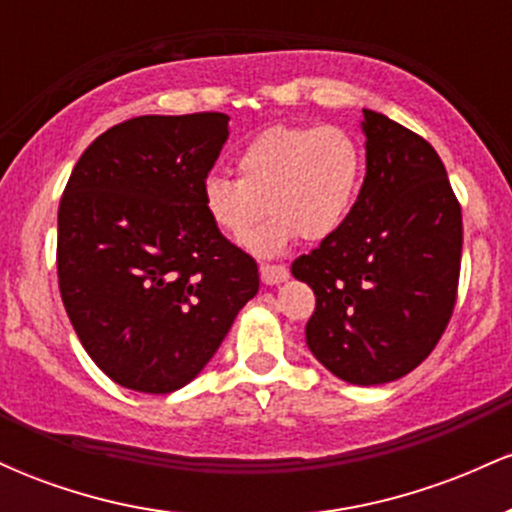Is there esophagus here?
Returning <instances> with one entry per match:
<instances>
[{"label": "esophagus", "instance_id": "obj_1", "mask_svg": "<svg viewBox=\"0 0 512 512\" xmlns=\"http://www.w3.org/2000/svg\"><path fill=\"white\" fill-rule=\"evenodd\" d=\"M260 279L267 286L281 284V281L289 279V269L284 264H260Z\"/></svg>", "mask_w": 512, "mask_h": 512}]
</instances>
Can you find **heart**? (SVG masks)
Here are the masks:
<instances>
[{
    "label": "heart",
    "mask_w": 512,
    "mask_h": 512,
    "mask_svg": "<svg viewBox=\"0 0 512 512\" xmlns=\"http://www.w3.org/2000/svg\"><path fill=\"white\" fill-rule=\"evenodd\" d=\"M236 173L202 182L204 214L221 236L238 240L269 209L248 245L274 255L301 236L325 240L342 231L358 202L366 156L342 125H276L238 151Z\"/></svg>",
    "instance_id": "obj_1"
}]
</instances>
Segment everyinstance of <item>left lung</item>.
Returning <instances> with one entry per match:
<instances>
[{
  "mask_svg": "<svg viewBox=\"0 0 512 512\" xmlns=\"http://www.w3.org/2000/svg\"><path fill=\"white\" fill-rule=\"evenodd\" d=\"M366 178L342 231L291 274L315 293L305 342L354 385H383L428 358L457 303L462 209L424 137L363 110Z\"/></svg>",
  "mask_w": 512,
  "mask_h": 512,
  "instance_id": "left-lung-1",
  "label": "left lung"
}]
</instances>
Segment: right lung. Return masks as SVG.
<instances>
[{
	"label": "right lung",
	"mask_w": 512,
	"mask_h": 512,
	"mask_svg": "<svg viewBox=\"0 0 512 512\" xmlns=\"http://www.w3.org/2000/svg\"><path fill=\"white\" fill-rule=\"evenodd\" d=\"M228 115H142L103 132L57 211V279L96 366L149 395L187 385L260 289L257 264L202 209Z\"/></svg>",
	"instance_id": "right-lung-1"
}]
</instances>
